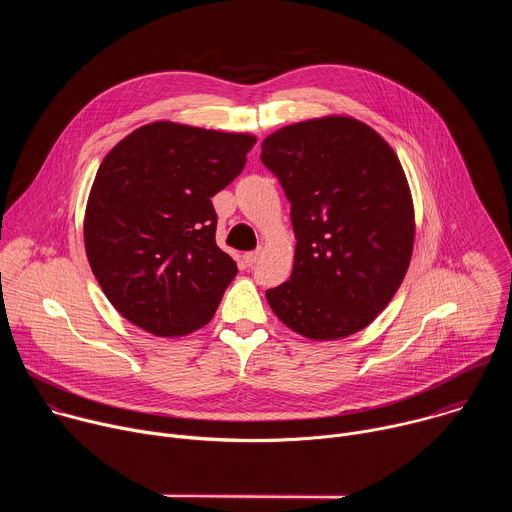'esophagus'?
<instances>
[{
  "label": "esophagus",
  "mask_w": 512,
  "mask_h": 512,
  "mask_svg": "<svg viewBox=\"0 0 512 512\" xmlns=\"http://www.w3.org/2000/svg\"><path fill=\"white\" fill-rule=\"evenodd\" d=\"M261 257V249H255V251H249V253H245L243 255V261L251 267V265H255L257 263V259Z\"/></svg>",
  "instance_id": "34e87169"
}]
</instances>
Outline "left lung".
Returning a JSON list of instances; mask_svg holds the SVG:
<instances>
[{
  "label": "left lung",
  "instance_id": "1",
  "mask_svg": "<svg viewBox=\"0 0 512 512\" xmlns=\"http://www.w3.org/2000/svg\"><path fill=\"white\" fill-rule=\"evenodd\" d=\"M261 162L291 202L298 239L291 277L265 294L273 314L310 340L367 328L413 255V196L395 150L367 123L324 115L267 135Z\"/></svg>",
  "mask_w": 512,
  "mask_h": 512
}]
</instances>
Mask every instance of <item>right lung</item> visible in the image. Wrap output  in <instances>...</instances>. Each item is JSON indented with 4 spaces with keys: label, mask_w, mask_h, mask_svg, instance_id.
Here are the masks:
<instances>
[{
    "label": "right lung",
    "mask_w": 512,
    "mask_h": 512,
    "mask_svg": "<svg viewBox=\"0 0 512 512\" xmlns=\"http://www.w3.org/2000/svg\"><path fill=\"white\" fill-rule=\"evenodd\" d=\"M255 143L251 133L154 121L103 158L85 208V251L125 320L164 338L212 320L237 263L216 245L210 198L241 174Z\"/></svg>",
    "instance_id": "right-lung-1"
}]
</instances>
